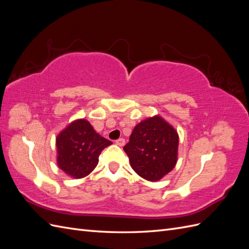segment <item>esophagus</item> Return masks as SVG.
<instances>
[{
  "label": "esophagus",
  "instance_id": "34e87169",
  "mask_svg": "<svg viewBox=\"0 0 249 249\" xmlns=\"http://www.w3.org/2000/svg\"><path fill=\"white\" fill-rule=\"evenodd\" d=\"M115 143H116L117 145H119V146H124L125 144V140L124 138H119V139H117L115 141Z\"/></svg>",
  "mask_w": 249,
  "mask_h": 249
}]
</instances>
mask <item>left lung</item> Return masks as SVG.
<instances>
[{
  "instance_id": "obj_1",
  "label": "left lung",
  "mask_w": 249,
  "mask_h": 249,
  "mask_svg": "<svg viewBox=\"0 0 249 249\" xmlns=\"http://www.w3.org/2000/svg\"><path fill=\"white\" fill-rule=\"evenodd\" d=\"M178 147V132L166 120L156 115L134 127L124 149L138 176L157 182L175 168Z\"/></svg>"
}]
</instances>
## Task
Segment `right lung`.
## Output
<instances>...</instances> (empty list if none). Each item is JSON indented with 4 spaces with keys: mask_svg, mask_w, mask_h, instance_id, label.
<instances>
[{
    "mask_svg": "<svg viewBox=\"0 0 249 249\" xmlns=\"http://www.w3.org/2000/svg\"><path fill=\"white\" fill-rule=\"evenodd\" d=\"M111 144L86 119H77L56 138L57 164L66 175L82 178L96 167L102 150Z\"/></svg>",
    "mask_w": 249,
    "mask_h": 249,
    "instance_id": "obj_1",
    "label": "right lung"
}]
</instances>
